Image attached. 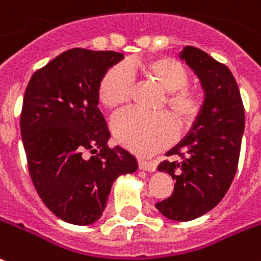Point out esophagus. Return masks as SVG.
Masks as SVG:
<instances>
[{
  "mask_svg": "<svg viewBox=\"0 0 261 261\" xmlns=\"http://www.w3.org/2000/svg\"><path fill=\"white\" fill-rule=\"evenodd\" d=\"M138 167L141 170L144 171H149V172H153V171L156 170V163L153 162H146V160H138Z\"/></svg>",
  "mask_w": 261,
  "mask_h": 261,
  "instance_id": "obj_1",
  "label": "esophagus"
}]
</instances>
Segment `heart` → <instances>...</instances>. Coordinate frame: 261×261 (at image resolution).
<instances>
[{
	"mask_svg": "<svg viewBox=\"0 0 261 261\" xmlns=\"http://www.w3.org/2000/svg\"><path fill=\"white\" fill-rule=\"evenodd\" d=\"M133 77L154 83L166 91L159 109L166 108L179 130L190 126L200 112V95L188 86L189 75L179 61L170 57L131 59L115 65L102 75L97 95L107 109L116 111L128 104L133 93ZM117 142L138 154H152L174 138V124L166 113L142 115L127 111L112 120Z\"/></svg>",
	"mask_w": 261,
	"mask_h": 261,
	"instance_id": "obj_1",
	"label": "heart"
}]
</instances>
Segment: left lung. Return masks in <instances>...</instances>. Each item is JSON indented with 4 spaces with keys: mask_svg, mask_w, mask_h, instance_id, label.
I'll return each instance as SVG.
<instances>
[{
    "mask_svg": "<svg viewBox=\"0 0 261 261\" xmlns=\"http://www.w3.org/2000/svg\"><path fill=\"white\" fill-rule=\"evenodd\" d=\"M180 59L194 71L205 93L192 130L157 170L175 180L174 192L157 202L166 218L188 222L200 218L222 201L236 176L245 128V109L231 71L208 53L186 46Z\"/></svg>",
    "mask_w": 261,
    "mask_h": 261,
    "instance_id": "left-lung-1",
    "label": "left lung"
}]
</instances>
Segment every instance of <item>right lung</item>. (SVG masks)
Segmentation results:
<instances>
[{
  "instance_id": "obj_1",
  "label": "right lung",
  "mask_w": 261,
  "mask_h": 261,
  "mask_svg": "<svg viewBox=\"0 0 261 261\" xmlns=\"http://www.w3.org/2000/svg\"><path fill=\"white\" fill-rule=\"evenodd\" d=\"M120 60L117 51L69 49L35 71L25 89L20 131L30 176L43 204L68 223L98 220L116 178L138 168L126 149L107 145L111 133L98 109L99 81Z\"/></svg>"
}]
</instances>
